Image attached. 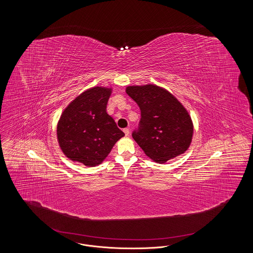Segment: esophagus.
Wrapping results in <instances>:
<instances>
[{"mask_svg":"<svg viewBox=\"0 0 253 253\" xmlns=\"http://www.w3.org/2000/svg\"><path fill=\"white\" fill-rule=\"evenodd\" d=\"M123 132H124V133H125V135H126V136H128V135L130 134V130H129L128 128H125V129H123Z\"/></svg>","mask_w":253,"mask_h":253,"instance_id":"1","label":"esophagus"}]
</instances>
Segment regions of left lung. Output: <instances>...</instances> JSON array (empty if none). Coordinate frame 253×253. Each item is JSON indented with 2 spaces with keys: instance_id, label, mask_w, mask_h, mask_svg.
<instances>
[{
  "instance_id": "left-lung-1",
  "label": "left lung",
  "mask_w": 253,
  "mask_h": 253,
  "mask_svg": "<svg viewBox=\"0 0 253 253\" xmlns=\"http://www.w3.org/2000/svg\"><path fill=\"white\" fill-rule=\"evenodd\" d=\"M126 93L141 112L138 129L132 135L147 157L165 163L188 150L193 139V121L175 96L155 84L128 86Z\"/></svg>"
}]
</instances>
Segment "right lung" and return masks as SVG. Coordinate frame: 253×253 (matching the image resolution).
Instances as JSON below:
<instances>
[{
	"instance_id": "obj_1",
	"label": "right lung",
	"mask_w": 253,
	"mask_h": 253,
	"mask_svg": "<svg viewBox=\"0 0 253 253\" xmlns=\"http://www.w3.org/2000/svg\"><path fill=\"white\" fill-rule=\"evenodd\" d=\"M112 88L96 86L77 96L64 109L57 125L62 153L74 162L95 167L108 157L125 134L106 112Z\"/></svg>"
}]
</instances>
